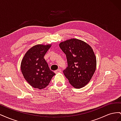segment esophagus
<instances>
[{
	"label": "esophagus",
	"instance_id": "1",
	"mask_svg": "<svg viewBox=\"0 0 121 121\" xmlns=\"http://www.w3.org/2000/svg\"><path fill=\"white\" fill-rule=\"evenodd\" d=\"M54 72H55V73H56V74H57V73H60L61 72V69H57V70L55 71Z\"/></svg>",
	"mask_w": 121,
	"mask_h": 121
}]
</instances>
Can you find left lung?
I'll return each mask as SVG.
<instances>
[{
    "label": "left lung",
    "instance_id": "left-lung-1",
    "mask_svg": "<svg viewBox=\"0 0 121 121\" xmlns=\"http://www.w3.org/2000/svg\"><path fill=\"white\" fill-rule=\"evenodd\" d=\"M66 55L68 67L63 71L69 83L75 88L86 85L92 78L96 68V58L88 44L73 38L59 44Z\"/></svg>",
    "mask_w": 121,
    "mask_h": 121
}]
</instances>
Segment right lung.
Masks as SVG:
<instances>
[{
  "mask_svg": "<svg viewBox=\"0 0 121 121\" xmlns=\"http://www.w3.org/2000/svg\"><path fill=\"white\" fill-rule=\"evenodd\" d=\"M51 46V44L34 45L27 51L21 61V71L25 79L35 88H44L56 75L50 70L44 58Z\"/></svg>",
  "mask_w": 121,
  "mask_h": 121,
  "instance_id": "add662e5",
  "label": "right lung"
}]
</instances>
